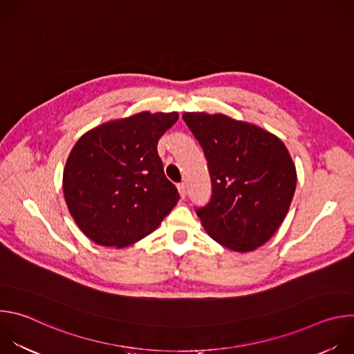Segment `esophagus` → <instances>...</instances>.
Listing matches in <instances>:
<instances>
[{"label":"esophagus","instance_id":"obj_1","mask_svg":"<svg viewBox=\"0 0 354 354\" xmlns=\"http://www.w3.org/2000/svg\"><path fill=\"white\" fill-rule=\"evenodd\" d=\"M178 190H179V194L182 198L186 197V193H187V186H186V182H180L178 185Z\"/></svg>","mask_w":354,"mask_h":354}]
</instances>
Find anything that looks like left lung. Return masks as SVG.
<instances>
[{
  "label": "left lung",
  "mask_w": 354,
  "mask_h": 354,
  "mask_svg": "<svg viewBox=\"0 0 354 354\" xmlns=\"http://www.w3.org/2000/svg\"><path fill=\"white\" fill-rule=\"evenodd\" d=\"M183 120L209 164L213 193L196 210L206 232L234 252L268 242L286 218L297 172L283 141L230 116L186 112Z\"/></svg>",
  "instance_id": "obj_1"
}]
</instances>
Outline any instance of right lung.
<instances>
[{"mask_svg":"<svg viewBox=\"0 0 354 354\" xmlns=\"http://www.w3.org/2000/svg\"><path fill=\"white\" fill-rule=\"evenodd\" d=\"M179 115L140 112L80 137L67 158L63 190L70 214L95 243L124 248L153 232L179 200L157 144Z\"/></svg>","mask_w":354,"mask_h":354,"instance_id":"add662e5","label":"right lung"}]
</instances>
